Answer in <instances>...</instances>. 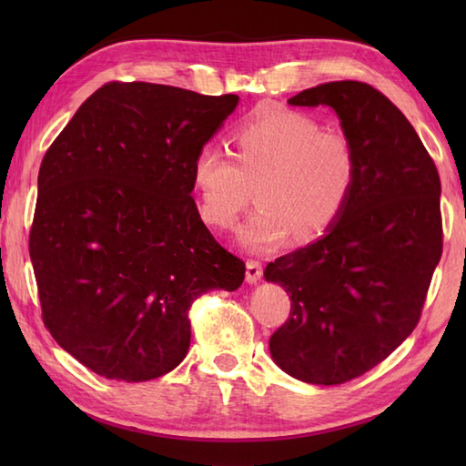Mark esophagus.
<instances>
[{
	"instance_id": "1",
	"label": "esophagus",
	"mask_w": 466,
	"mask_h": 466,
	"mask_svg": "<svg viewBox=\"0 0 466 466\" xmlns=\"http://www.w3.org/2000/svg\"><path fill=\"white\" fill-rule=\"evenodd\" d=\"M262 279V264L258 260L246 262V282L256 284Z\"/></svg>"
}]
</instances>
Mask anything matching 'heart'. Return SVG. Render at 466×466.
I'll return each instance as SVG.
<instances>
[{
  "label": "heart",
  "mask_w": 466,
  "mask_h": 466,
  "mask_svg": "<svg viewBox=\"0 0 466 466\" xmlns=\"http://www.w3.org/2000/svg\"><path fill=\"white\" fill-rule=\"evenodd\" d=\"M234 152L208 142L192 162L200 214L216 230H232L254 196L258 208L238 240L248 250H274L296 234L306 242L329 230L349 206L359 180V152L339 127L276 110L236 127Z\"/></svg>",
  "instance_id": "obj_1"
}]
</instances>
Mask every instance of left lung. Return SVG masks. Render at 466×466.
I'll return each instance as SVG.
<instances>
[{"label": "left lung", "instance_id": "1", "mask_svg": "<svg viewBox=\"0 0 466 466\" xmlns=\"http://www.w3.org/2000/svg\"><path fill=\"white\" fill-rule=\"evenodd\" d=\"M289 104L332 107L359 152V180L322 238L266 266L292 300L270 354L302 382L342 384L419 324L442 254L441 177L410 122L369 84H320Z\"/></svg>", "mask_w": 466, "mask_h": 466}]
</instances>
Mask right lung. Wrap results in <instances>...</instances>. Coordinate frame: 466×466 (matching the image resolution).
<instances>
[{"label":"right lung","instance_id":"add662e5","mask_svg":"<svg viewBox=\"0 0 466 466\" xmlns=\"http://www.w3.org/2000/svg\"><path fill=\"white\" fill-rule=\"evenodd\" d=\"M238 96L110 82L46 152L29 256L44 324L110 380L174 370L190 346L192 302L232 292L246 266L198 214L192 162Z\"/></svg>","mask_w":466,"mask_h":466}]
</instances>
